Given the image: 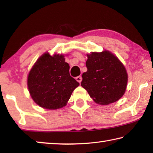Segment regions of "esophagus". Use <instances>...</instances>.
Here are the masks:
<instances>
[{"label":"esophagus","instance_id":"esophagus-1","mask_svg":"<svg viewBox=\"0 0 153 153\" xmlns=\"http://www.w3.org/2000/svg\"><path fill=\"white\" fill-rule=\"evenodd\" d=\"M76 79L77 82H78L79 83H80L82 80V77L81 76H77V77H76Z\"/></svg>","mask_w":153,"mask_h":153}]
</instances>
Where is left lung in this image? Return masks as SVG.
I'll list each match as a JSON object with an SVG mask.
<instances>
[{"label":"left lung","mask_w":153,"mask_h":153,"mask_svg":"<svg viewBox=\"0 0 153 153\" xmlns=\"http://www.w3.org/2000/svg\"><path fill=\"white\" fill-rule=\"evenodd\" d=\"M86 72L81 86L97 104L109 105L120 100L126 92L128 76L125 66L110 51L87 54Z\"/></svg>","instance_id":"obj_1"}]
</instances>
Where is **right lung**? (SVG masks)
<instances>
[{
  "label": "right lung",
  "instance_id": "1",
  "mask_svg": "<svg viewBox=\"0 0 153 153\" xmlns=\"http://www.w3.org/2000/svg\"><path fill=\"white\" fill-rule=\"evenodd\" d=\"M64 55L48 52L37 59L28 74L30 94L36 104L46 109L55 110L66 106L79 84L69 74V65Z\"/></svg>",
  "mask_w": 153,
  "mask_h": 153
}]
</instances>
